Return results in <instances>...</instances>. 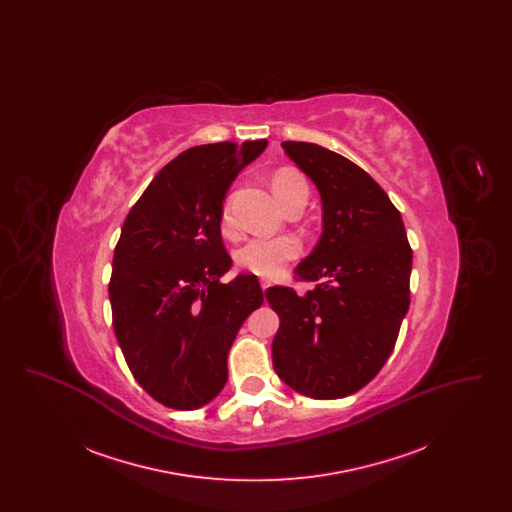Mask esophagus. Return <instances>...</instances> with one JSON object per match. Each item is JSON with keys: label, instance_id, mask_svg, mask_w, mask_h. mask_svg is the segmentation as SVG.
<instances>
[{"label": "esophagus", "instance_id": "34e87169", "mask_svg": "<svg viewBox=\"0 0 512 512\" xmlns=\"http://www.w3.org/2000/svg\"><path fill=\"white\" fill-rule=\"evenodd\" d=\"M268 288H270V282H267V280H261V290H263V292H267Z\"/></svg>", "mask_w": 512, "mask_h": 512}]
</instances>
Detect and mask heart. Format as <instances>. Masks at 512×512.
I'll return each instance as SVG.
<instances>
[{"instance_id":"b5f03b06","label":"heart","mask_w":512,"mask_h":512,"mask_svg":"<svg viewBox=\"0 0 512 512\" xmlns=\"http://www.w3.org/2000/svg\"><path fill=\"white\" fill-rule=\"evenodd\" d=\"M270 186L284 209H288L299 199L307 201V197H309V184H307L305 176L295 169H280V171L274 172ZM220 226H222L224 234L234 232V219H232L228 207H222ZM299 255H301V244L292 236L253 238L236 249L234 261L238 267L244 268L255 276L274 278Z\"/></svg>"}]
</instances>
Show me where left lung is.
<instances>
[{
	"label": "left lung",
	"mask_w": 512,
	"mask_h": 512,
	"mask_svg": "<svg viewBox=\"0 0 512 512\" xmlns=\"http://www.w3.org/2000/svg\"><path fill=\"white\" fill-rule=\"evenodd\" d=\"M282 147L315 182L324 230L293 272L317 288L267 290L280 317L272 365L297 393L338 399L361 390L388 361L411 303L413 249L401 213L368 172L317 144Z\"/></svg>",
	"instance_id": "left-lung-1"
}]
</instances>
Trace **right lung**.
<instances>
[{
	"label": "right lung",
	"mask_w": 512,
	"mask_h": 512,
	"mask_svg": "<svg viewBox=\"0 0 512 512\" xmlns=\"http://www.w3.org/2000/svg\"><path fill=\"white\" fill-rule=\"evenodd\" d=\"M267 144L182 151L122 224L109 282L113 328L132 376L165 407L192 411L219 395L232 341L263 305L255 274L220 284L232 267L220 213L238 172Z\"/></svg>",
	"instance_id": "1"
}]
</instances>
